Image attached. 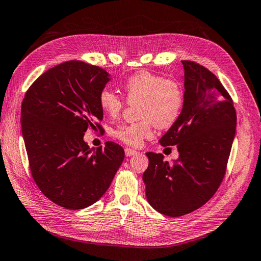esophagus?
<instances>
[{
  "label": "esophagus",
  "instance_id": "34e87169",
  "mask_svg": "<svg viewBox=\"0 0 261 261\" xmlns=\"http://www.w3.org/2000/svg\"><path fill=\"white\" fill-rule=\"evenodd\" d=\"M136 153H137L136 150L130 149V148H126V149H125V155H126V156H132V155L136 154Z\"/></svg>",
  "mask_w": 261,
  "mask_h": 261
}]
</instances>
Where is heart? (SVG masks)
<instances>
[{"mask_svg": "<svg viewBox=\"0 0 261 261\" xmlns=\"http://www.w3.org/2000/svg\"><path fill=\"white\" fill-rule=\"evenodd\" d=\"M123 90L130 103L139 102L138 115L143 120L118 126L114 136L132 147H139L145 139L152 137L154 125L159 128L170 127L183 108L181 86L176 81L164 80L148 70L128 77L123 85ZM99 105L108 116L114 118L121 114L124 100L113 91L103 89L99 94Z\"/></svg>", "mask_w": 261, "mask_h": 261, "instance_id": "heart-1", "label": "heart"}]
</instances>
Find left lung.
I'll return each instance as SVG.
<instances>
[{
  "instance_id": "obj_1",
  "label": "left lung",
  "mask_w": 261,
  "mask_h": 261,
  "mask_svg": "<svg viewBox=\"0 0 261 261\" xmlns=\"http://www.w3.org/2000/svg\"><path fill=\"white\" fill-rule=\"evenodd\" d=\"M184 66V103L177 120L159 140L176 146L178 159L169 163L147 152L143 174L147 200L168 217H180L203 206L223 180L236 128L232 98L209 69L192 61Z\"/></svg>"
}]
</instances>
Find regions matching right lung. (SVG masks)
<instances>
[{
  "label": "right lung",
  "instance_id": "add662e5",
  "mask_svg": "<svg viewBox=\"0 0 261 261\" xmlns=\"http://www.w3.org/2000/svg\"><path fill=\"white\" fill-rule=\"evenodd\" d=\"M111 80L99 66L68 61L50 68L29 87L21 103V133L37 186L54 203L80 210L98 201L124 160L112 141L93 150L84 141L102 130L99 94Z\"/></svg>",
  "mask_w": 261,
  "mask_h": 261
}]
</instances>
